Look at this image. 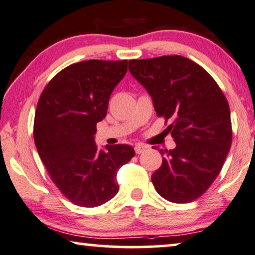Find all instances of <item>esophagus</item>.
I'll list each match as a JSON object with an SVG mask.
<instances>
[{"label":"esophagus","mask_w":255,"mask_h":255,"mask_svg":"<svg viewBox=\"0 0 255 255\" xmlns=\"http://www.w3.org/2000/svg\"><path fill=\"white\" fill-rule=\"evenodd\" d=\"M145 149H146L145 145H142V144H136L135 145V152L136 153H142Z\"/></svg>","instance_id":"esophagus-1"}]
</instances>
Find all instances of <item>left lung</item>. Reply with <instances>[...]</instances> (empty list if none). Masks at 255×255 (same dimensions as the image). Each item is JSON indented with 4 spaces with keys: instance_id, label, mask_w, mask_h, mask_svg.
<instances>
[{
    "instance_id": "left-lung-1",
    "label": "left lung",
    "mask_w": 255,
    "mask_h": 255,
    "mask_svg": "<svg viewBox=\"0 0 255 255\" xmlns=\"http://www.w3.org/2000/svg\"><path fill=\"white\" fill-rule=\"evenodd\" d=\"M129 71L151 97L175 148L159 151L162 166L151 180L157 193L174 203L194 201L220 174L230 150L228 100L202 67L180 55L129 61Z\"/></svg>"
}]
</instances>
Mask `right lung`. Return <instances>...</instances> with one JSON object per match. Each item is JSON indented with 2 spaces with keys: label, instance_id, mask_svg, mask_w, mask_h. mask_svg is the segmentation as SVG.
<instances>
[{
  "label": "right lung",
  "instance_id": "1",
  "mask_svg": "<svg viewBox=\"0 0 255 255\" xmlns=\"http://www.w3.org/2000/svg\"><path fill=\"white\" fill-rule=\"evenodd\" d=\"M127 60H88L64 68L39 98L33 136L38 153L61 193L81 207H98L119 191L117 172L135 155L127 144L98 150L96 125L106 117Z\"/></svg>",
  "mask_w": 255,
  "mask_h": 255
}]
</instances>
